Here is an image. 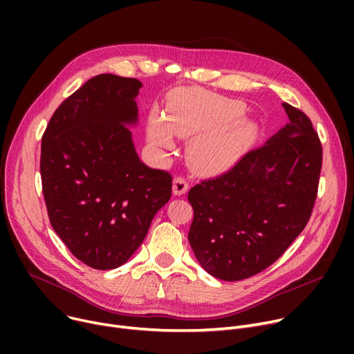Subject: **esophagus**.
<instances>
[{"mask_svg": "<svg viewBox=\"0 0 354 354\" xmlns=\"http://www.w3.org/2000/svg\"><path fill=\"white\" fill-rule=\"evenodd\" d=\"M188 189H189V182L183 176H176L174 180V194L180 196L185 192H188Z\"/></svg>", "mask_w": 354, "mask_h": 354, "instance_id": "esophagus-1", "label": "esophagus"}]
</instances>
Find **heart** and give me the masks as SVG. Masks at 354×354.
<instances>
[{
	"instance_id": "heart-1",
	"label": "heart",
	"mask_w": 354,
	"mask_h": 354,
	"mask_svg": "<svg viewBox=\"0 0 354 354\" xmlns=\"http://www.w3.org/2000/svg\"><path fill=\"white\" fill-rule=\"evenodd\" d=\"M243 104L203 90H188L169 106L165 120L149 118L147 139L160 151L174 147V136H196L191 146V160L201 172H221L232 166L248 145L251 129L247 122L235 120Z\"/></svg>"
}]
</instances>
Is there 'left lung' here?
Segmentation results:
<instances>
[{
	"label": "left lung",
	"mask_w": 354,
	"mask_h": 354,
	"mask_svg": "<svg viewBox=\"0 0 354 354\" xmlns=\"http://www.w3.org/2000/svg\"><path fill=\"white\" fill-rule=\"evenodd\" d=\"M290 123L231 169L195 185L189 244L207 272L245 280L280 258L301 234L319 191L323 147L308 116L288 103Z\"/></svg>",
	"instance_id": "8db88e82"
}]
</instances>
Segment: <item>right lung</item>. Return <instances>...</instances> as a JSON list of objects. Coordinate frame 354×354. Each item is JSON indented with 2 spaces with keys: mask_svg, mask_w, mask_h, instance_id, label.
Here are the masks:
<instances>
[{
  "mask_svg": "<svg viewBox=\"0 0 354 354\" xmlns=\"http://www.w3.org/2000/svg\"><path fill=\"white\" fill-rule=\"evenodd\" d=\"M138 79L99 74L53 113L40 174L53 230L77 259L113 270L139 248L171 199L172 175L139 160L127 124L138 120Z\"/></svg>",
  "mask_w": 354,
  "mask_h": 354,
  "instance_id": "add662e5",
  "label": "right lung"
}]
</instances>
